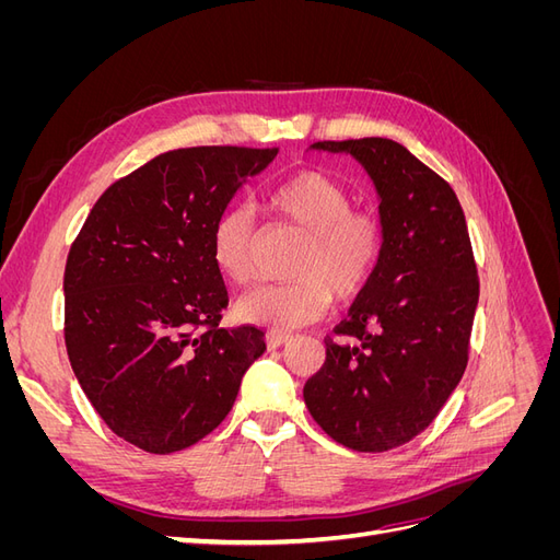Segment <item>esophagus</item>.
Returning a JSON list of instances; mask_svg holds the SVG:
<instances>
[{
  "mask_svg": "<svg viewBox=\"0 0 560 560\" xmlns=\"http://www.w3.org/2000/svg\"><path fill=\"white\" fill-rule=\"evenodd\" d=\"M290 341H292L290 334H282V331H268V334H266V346H268L270 350H276V348H280V346H287Z\"/></svg>",
  "mask_w": 560,
  "mask_h": 560,
  "instance_id": "34e87169",
  "label": "esophagus"
}]
</instances>
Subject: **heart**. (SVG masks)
Wrapping results in <instances>:
<instances>
[{"label": "heart", "instance_id": "1", "mask_svg": "<svg viewBox=\"0 0 560 560\" xmlns=\"http://www.w3.org/2000/svg\"><path fill=\"white\" fill-rule=\"evenodd\" d=\"M264 210L280 224L303 235L290 264L292 280L254 287L235 301V317L268 329H296L319 319L338 301L354 299L374 278L385 233L381 219L352 210V194L341 182L301 171L264 194ZM252 214L233 206L214 219L210 254L219 273L231 284L252 278Z\"/></svg>", "mask_w": 560, "mask_h": 560}]
</instances>
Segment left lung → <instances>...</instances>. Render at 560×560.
Listing matches in <instances>:
<instances>
[{"instance_id": "1", "label": "left lung", "mask_w": 560, "mask_h": 560, "mask_svg": "<svg viewBox=\"0 0 560 560\" xmlns=\"http://www.w3.org/2000/svg\"><path fill=\"white\" fill-rule=\"evenodd\" d=\"M350 154L381 198L385 245L374 278L327 336V362L303 387L334 442L383 453L411 442L460 383L479 278L451 184L385 138L315 142Z\"/></svg>"}]
</instances>
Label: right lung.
I'll list each match as a JSON object with an SVG mask.
<instances>
[{
    "mask_svg": "<svg viewBox=\"0 0 560 560\" xmlns=\"http://www.w3.org/2000/svg\"><path fill=\"white\" fill-rule=\"evenodd\" d=\"M278 149L191 147L151 159L97 198L65 266V343L109 430L147 453L208 436L266 343L219 327L229 303L210 233Z\"/></svg>",
    "mask_w": 560,
    "mask_h": 560,
    "instance_id": "obj_1",
    "label": "right lung"
}]
</instances>
